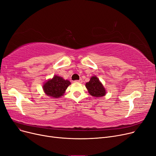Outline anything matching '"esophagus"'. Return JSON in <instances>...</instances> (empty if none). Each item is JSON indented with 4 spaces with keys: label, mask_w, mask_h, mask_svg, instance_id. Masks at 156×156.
<instances>
[{
    "label": "esophagus",
    "mask_w": 156,
    "mask_h": 156,
    "mask_svg": "<svg viewBox=\"0 0 156 156\" xmlns=\"http://www.w3.org/2000/svg\"><path fill=\"white\" fill-rule=\"evenodd\" d=\"M74 82L75 83H82V80H75L74 81Z\"/></svg>",
    "instance_id": "obj_1"
}]
</instances>
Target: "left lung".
I'll list each match as a JSON object with an SVG mask.
<instances>
[{
  "mask_svg": "<svg viewBox=\"0 0 156 156\" xmlns=\"http://www.w3.org/2000/svg\"><path fill=\"white\" fill-rule=\"evenodd\" d=\"M85 86L89 94L94 97H102L106 94L105 89L96 76H92Z\"/></svg>",
  "mask_w": 156,
  "mask_h": 156,
  "instance_id": "8db88e82",
  "label": "left lung"
}]
</instances>
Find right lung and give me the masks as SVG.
Segmentation results:
<instances>
[{"instance_id":"right-lung-1","label":"right lung","mask_w":156,"mask_h":156,"mask_svg":"<svg viewBox=\"0 0 156 156\" xmlns=\"http://www.w3.org/2000/svg\"><path fill=\"white\" fill-rule=\"evenodd\" d=\"M70 84L69 81L55 75L51 80L46 82L43 85V89L48 96L58 98L63 96L65 90Z\"/></svg>"}]
</instances>
